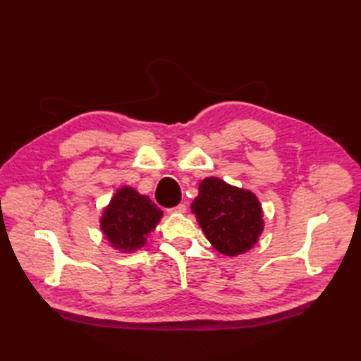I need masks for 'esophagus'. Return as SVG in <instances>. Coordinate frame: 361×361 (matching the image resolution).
Returning <instances> with one entry per match:
<instances>
[{
    "label": "esophagus",
    "instance_id": "34e87169",
    "mask_svg": "<svg viewBox=\"0 0 361 361\" xmlns=\"http://www.w3.org/2000/svg\"><path fill=\"white\" fill-rule=\"evenodd\" d=\"M185 212H186V204H178L176 207L169 210V213H171V214H182Z\"/></svg>",
    "mask_w": 361,
    "mask_h": 361
}]
</instances>
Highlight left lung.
<instances>
[{
    "instance_id": "left-lung-1",
    "label": "left lung",
    "mask_w": 361,
    "mask_h": 361,
    "mask_svg": "<svg viewBox=\"0 0 361 361\" xmlns=\"http://www.w3.org/2000/svg\"><path fill=\"white\" fill-rule=\"evenodd\" d=\"M191 210L205 238L225 255L247 252L263 232V212L257 197L217 178L200 183Z\"/></svg>"
}]
</instances>
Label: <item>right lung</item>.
<instances>
[{
    "instance_id": "obj_1",
    "label": "right lung",
    "mask_w": 361,
    "mask_h": 361,
    "mask_svg": "<svg viewBox=\"0 0 361 361\" xmlns=\"http://www.w3.org/2000/svg\"><path fill=\"white\" fill-rule=\"evenodd\" d=\"M161 216L163 212L148 197L125 186L114 194L102 213L101 229L114 248L132 252L145 245L148 233Z\"/></svg>"
}]
</instances>
